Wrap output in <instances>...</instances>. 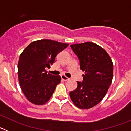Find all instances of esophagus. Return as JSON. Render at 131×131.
I'll return each instance as SVG.
<instances>
[{
    "label": "esophagus",
    "mask_w": 131,
    "mask_h": 131,
    "mask_svg": "<svg viewBox=\"0 0 131 131\" xmlns=\"http://www.w3.org/2000/svg\"><path fill=\"white\" fill-rule=\"evenodd\" d=\"M61 78H62V79L63 80V81H68V80L69 79L68 77H67L66 76H65L64 75H61Z\"/></svg>",
    "instance_id": "34e87169"
}]
</instances>
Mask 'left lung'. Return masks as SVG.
<instances>
[{
    "instance_id": "obj_1",
    "label": "left lung",
    "mask_w": 131,
    "mask_h": 131,
    "mask_svg": "<svg viewBox=\"0 0 131 131\" xmlns=\"http://www.w3.org/2000/svg\"><path fill=\"white\" fill-rule=\"evenodd\" d=\"M70 47L84 75L83 81H77V87L69 92V96L79 108H91L102 100L108 91L113 78V63L106 50L95 43L86 42Z\"/></svg>"
}]
</instances>
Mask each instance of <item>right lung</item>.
<instances>
[{
	"mask_svg": "<svg viewBox=\"0 0 131 131\" xmlns=\"http://www.w3.org/2000/svg\"><path fill=\"white\" fill-rule=\"evenodd\" d=\"M68 45L42 39L31 42L21 54L18 65L19 84L31 102L45 104L52 96L61 77L48 73L45 69L50 68L56 56Z\"/></svg>",
	"mask_w": 131,
	"mask_h": 131,
	"instance_id": "1",
	"label": "right lung"
}]
</instances>
